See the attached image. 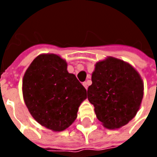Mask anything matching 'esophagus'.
<instances>
[{
	"instance_id": "34e87169",
	"label": "esophagus",
	"mask_w": 157,
	"mask_h": 157,
	"mask_svg": "<svg viewBox=\"0 0 157 157\" xmlns=\"http://www.w3.org/2000/svg\"><path fill=\"white\" fill-rule=\"evenodd\" d=\"M82 85H83L84 87H85V88L87 90V88H88V83H87L86 81H85V82H83V83H82Z\"/></svg>"
}]
</instances>
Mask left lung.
<instances>
[{
  "instance_id": "1",
  "label": "left lung",
  "mask_w": 157,
  "mask_h": 157,
  "mask_svg": "<svg viewBox=\"0 0 157 157\" xmlns=\"http://www.w3.org/2000/svg\"><path fill=\"white\" fill-rule=\"evenodd\" d=\"M91 80L88 99L103 126L119 129L135 117L144 97V83L130 64L108 57L95 64Z\"/></svg>"
}]
</instances>
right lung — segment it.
Returning a JSON list of instances; mask_svg holds the SVG:
<instances>
[{"label": "right lung", "instance_id": "add662e5", "mask_svg": "<svg viewBox=\"0 0 157 157\" xmlns=\"http://www.w3.org/2000/svg\"><path fill=\"white\" fill-rule=\"evenodd\" d=\"M67 67L66 61L57 54H40L23 78V99L28 111L39 124L53 131L68 128L87 98L85 87Z\"/></svg>", "mask_w": 157, "mask_h": 157}]
</instances>
